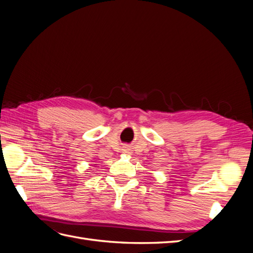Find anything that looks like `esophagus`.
<instances>
[{
    "instance_id": "34e87169",
    "label": "esophagus",
    "mask_w": 253,
    "mask_h": 253,
    "mask_svg": "<svg viewBox=\"0 0 253 253\" xmlns=\"http://www.w3.org/2000/svg\"><path fill=\"white\" fill-rule=\"evenodd\" d=\"M129 151H131V150H129L128 148H125V149H124V152H125V153H129Z\"/></svg>"
}]
</instances>
